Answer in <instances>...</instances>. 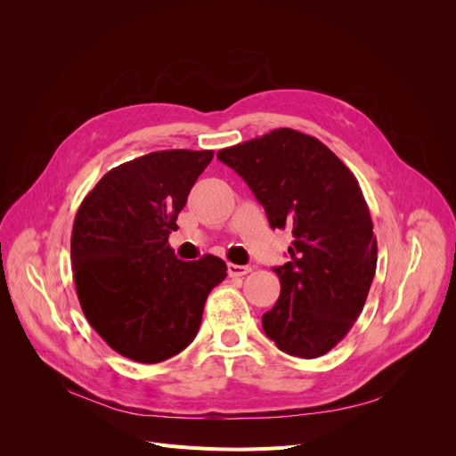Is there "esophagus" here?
<instances>
[{"label": "esophagus", "mask_w": 456, "mask_h": 456, "mask_svg": "<svg viewBox=\"0 0 456 456\" xmlns=\"http://www.w3.org/2000/svg\"><path fill=\"white\" fill-rule=\"evenodd\" d=\"M251 272V266H240V265H228V275L230 278H240V275H245Z\"/></svg>", "instance_id": "esophagus-1"}]
</instances>
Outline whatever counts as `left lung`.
I'll return each instance as SVG.
<instances>
[{"label": "left lung", "mask_w": 456, "mask_h": 456, "mask_svg": "<svg viewBox=\"0 0 456 456\" xmlns=\"http://www.w3.org/2000/svg\"><path fill=\"white\" fill-rule=\"evenodd\" d=\"M216 158L249 184L272 228H293L281 293L262 315L270 340L314 360L348 335L377 270V238L354 173L315 136L273 129Z\"/></svg>", "instance_id": "obj_1"}]
</instances>
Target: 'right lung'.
I'll list each match as a JSON object with an SVG mask.
<instances>
[{"label": "right lung", "mask_w": 456, "mask_h": 456, "mask_svg": "<svg viewBox=\"0 0 456 456\" xmlns=\"http://www.w3.org/2000/svg\"><path fill=\"white\" fill-rule=\"evenodd\" d=\"M213 150H161L108 171L81 201L72 228L76 293L110 348L159 363L196 338L205 300L226 278L213 255L183 262L169 233Z\"/></svg>", "instance_id": "1"}]
</instances>
